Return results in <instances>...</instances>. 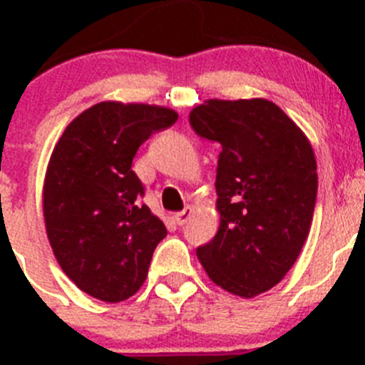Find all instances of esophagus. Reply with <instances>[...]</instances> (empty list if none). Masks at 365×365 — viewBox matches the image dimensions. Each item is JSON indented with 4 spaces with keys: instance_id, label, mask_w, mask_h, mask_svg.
<instances>
[{
    "instance_id": "34e87169",
    "label": "esophagus",
    "mask_w": 365,
    "mask_h": 365,
    "mask_svg": "<svg viewBox=\"0 0 365 365\" xmlns=\"http://www.w3.org/2000/svg\"><path fill=\"white\" fill-rule=\"evenodd\" d=\"M192 208H190V206H186L185 210L182 212H177L175 215H173V219H175V222L177 225H179V227H182V225H185V222H188V219H190V215H192Z\"/></svg>"
}]
</instances>
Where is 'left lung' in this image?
Returning a JSON list of instances; mask_svg holds the SVG:
<instances>
[{"mask_svg":"<svg viewBox=\"0 0 365 365\" xmlns=\"http://www.w3.org/2000/svg\"><path fill=\"white\" fill-rule=\"evenodd\" d=\"M190 125L221 144V222L197 257L215 285L254 298L282 282L311 230L318 192L311 143L265 98L206 100L190 111Z\"/></svg>","mask_w":365,"mask_h":365,"instance_id":"1","label":"left lung"}]
</instances>
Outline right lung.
Returning <instances> with one entry per match:
<instances>
[{
  "instance_id": "right-lung-1",
  "label": "right lung",
  "mask_w": 365,
  "mask_h": 365,
  "mask_svg": "<svg viewBox=\"0 0 365 365\" xmlns=\"http://www.w3.org/2000/svg\"><path fill=\"white\" fill-rule=\"evenodd\" d=\"M160 106L100 102L66 128L43 182V217L58 263L80 291L102 302L128 299L143 287L166 227L138 197L131 170L137 150L175 124Z\"/></svg>"
}]
</instances>
